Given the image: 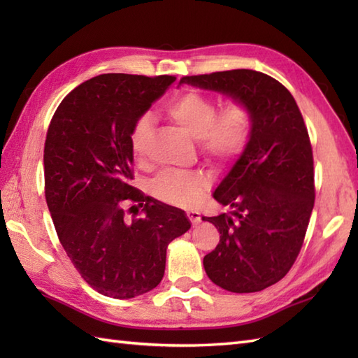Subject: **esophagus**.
Masks as SVG:
<instances>
[{
  "mask_svg": "<svg viewBox=\"0 0 358 358\" xmlns=\"http://www.w3.org/2000/svg\"><path fill=\"white\" fill-rule=\"evenodd\" d=\"M187 217H189V220H191V223L194 226L200 223V214L196 210H187Z\"/></svg>",
  "mask_w": 358,
  "mask_h": 358,
  "instance_id": "obj_1",
  "label": "esophagus"
}]
</instances>
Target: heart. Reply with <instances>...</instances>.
I'll use <instances>...</instances> for the list:
<instances>
[{
  "mask_svg": "<svg viewBox=\"0 0 358 358\" xmlns=\"http://www.w3.org/2000/svg\"><path fill=\"white\" fill-rule=\"evenodd\" d=\"M166 117L189 136L200 141L203 154L217 164H231L246 150L252 135V112L243 101H234L217 113V103L195 90L181 94L166 106ZM152 123L148 117L136 121L131 134V149L143 162ZM208 180L199 172L172 171L154 180L150 191L172 206L189 208L201 199Z\"/></svg>",
  "mask_w": 358,
  "mask_h": 358,
  "instance_id": "b5f03b06",
  "label": "heart"
}]
</instances>
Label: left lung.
I'll return each instance as SVG.
<instances>
[{"mask_svg":"<svg viewBox=\"0 0 358 358\" xmlns=\"http://www.w3.org/2000/svg\"><path fill=\"white\" fill-rule=\"evenodd\" d=\"M180 85L227 95L252 112L248 148L212 194L231 212L201 217L220 232L203 264L226 291H263L292 268L313 214L314 158L305 121L291 92L262 72L194 75Z\"/></svg>","mask_w":358,"mask_h":358,"instance_id":"left-lung-1","label":"left lung"}]
</instances>
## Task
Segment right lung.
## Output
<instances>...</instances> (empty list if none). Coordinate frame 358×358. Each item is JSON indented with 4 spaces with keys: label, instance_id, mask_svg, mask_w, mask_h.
Masks as SVG:
<instances>
[{
    "label": "right lung",
    "instance_id": "1",
    "mask_svg": "<svg viewBox=\"0 0 358 358\" xmlns=\"http://www.w3.org/2000/svg\"><path fill=\"white\" fill-rule=\"evenodd\" d=\"M175 80L98 75L64 98L48 129L45 201L58 238L87 285L112 299L157 287L167 246L191 229L185 210L129 185L132 129ZM126 201L143 206L142 215L126 211Z\"/></svg>",
    "mask_w": 358,
    "mask_h": 358
}]
</instances>
